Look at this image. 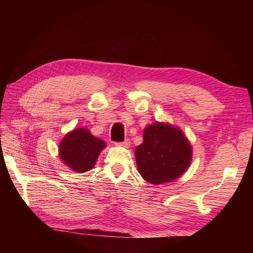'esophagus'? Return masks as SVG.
<instances>
[{
    "label": "esophagus",
    "mask_w": 253,
    "mask_h": 253,
    "mask_svg": "<svg viewBox=\"0 0 253 253\" xmlns=\"http://www.w3.org/2000/svg\"><path fill=\"white\" fill-rule=\"evenodd\" d=\"M115 146L117 147H125V148H128L130 146V141L128 140V139H126L125 141H122V142H116Z\"/></svg>",
    "instance_id": "esophagus-1"
}]
</instances>
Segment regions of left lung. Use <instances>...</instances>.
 Instances as JSON below:
<instances>
[{
  "instance_id": "1",
  "label": "left lung",
  "mask_w": 253,
  "mask_h": 253,
  "mask_svg": "<svg viewBox=\"0 0 253 253\" xmlns=\"http://www.w3.org/2000/svg\"><path fill=\"white\" fill-rule=\"evenodd\" d=\"M138 171L150 184L178 178L192 160V148L179 128L155 122L143 130V141L135 149Z\"/></svg>"
}]
</instances>
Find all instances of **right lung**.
I'll return each instance as SVG.
<instances>
[{
  "instance_id": "obj_1",
  "label": "right lung",
  "mask_w": 253,
  "mask_h": 253,
  "mask_svg": "<svg viewBox=\"0 0 253 253\" xmlns=\"http://www.w3.org/2000/svg\"><path fill=\"white\" fill-rule=\"evenodd\" d=\"M105 147V142L91 135L88 129L76 128L63 138L58 152L64 164L74 171L84 173L93 168Z\"/></svg>"
}]
</instances>
